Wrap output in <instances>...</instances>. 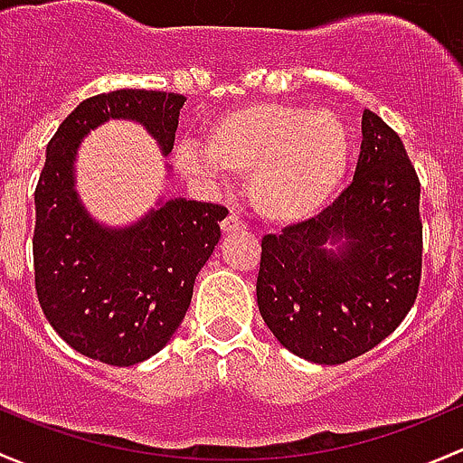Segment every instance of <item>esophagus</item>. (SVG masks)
Returning <instances> with one entry per match:
<instances>
[{
    "label": "esophagus",
    "instance_id": "esophagus-1",
    "mask_svg": "<svg viewBox=\"0 0 463 463\" xmlns=\"http://www.w3.org/2000/svg\"><path fill=\"white\" fill-rule=\"evenodd\" d=\"M221 230L225 233H238L245 230V222H242L236 213H230V216L221 222Z\"/></svg>",
    "mask_w": 463,
    "mask_h": 463
}]
</instances>
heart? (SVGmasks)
Listing matches in <instances>:
<instances>
[{
    "label": "heart",
    "mask_w": 463,
    "mask_h": 463,
    "mask_svg": "<svg viewBox=\"0 0 463 463\" xmlns=\"http://www.w3.org/2000/svg\"><path fill=\"white\" fill-rule=\"evenodd\" d=\"M175 160L192 175L247 174V196L271 222L314 216L336 194L350 165V133L330 111L247 102L213 118L204 146L184 142Z\"/></svg>",
    "instance_id": "b5f03b06"
}]
</instances>
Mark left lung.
<instances>
[{
  "mask_svg": "<svg viewBox=\"0 0 463 463\" xmlns=\"http://www.w3.org/2000/svg\"><path fill=\"white\" fill-rule=\"evenodd\" d=\"M354 180L318 216L260 242V317L301 359L336 365L397 330L421 280L417 171L376 113L361 120ZM327 241L342 245L326 250Z\"/></svg>",
  "mask_w": 463,
  "mask_h": 463,
  "instance_id": "obj_1",
  "label": "left lung"
}]
</instances>
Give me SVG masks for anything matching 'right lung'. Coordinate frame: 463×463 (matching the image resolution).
<instances>
[{
  "instance_id": "obj_1",
  "label": "right lung",
  "mask_w": 463,
  "mask_h": 463,
  "mask_svg": "<svg viewBox=\"0 0 463 463\" xmlns=\"http://www.w3.org/2000/svg\"><path fill=\"white\" fill-rule=\"evenodd\" d=\"M184 95L120 89L78 104L46 146L35 187V292L53 330L73 350L133 365L169 343L192 303L200 267L221 238V204L174 198L128 227L95 222L75 192L80 142L107 120H136L174 149Z\"/></svg>"
}]
</instances>
